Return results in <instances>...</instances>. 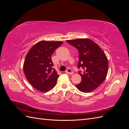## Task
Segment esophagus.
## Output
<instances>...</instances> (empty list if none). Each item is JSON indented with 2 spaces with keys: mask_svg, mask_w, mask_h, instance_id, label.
<instances>
[{
  "mask_svg": "<svg viewBox=\"0 0 129 129\" xmlns=\"http://www.w3.org/2000/svg\"><path fill=\"white\" fill-rule=\"evenodd\" d=\"M66 73L68 74H73L72 70L71 68H68L67 70H66Z\"/></svg>",
  "mask_w": 129,
  "mask_h": 129,
  "instance_id": "esophagus-1",
  "label": "esophagus"
}]
</instances>
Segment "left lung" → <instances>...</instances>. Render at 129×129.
Here are the masks:
<instances>
[{
    "mask_svg": "<svg viewBox=\"0 0 129 129\" xmlns=\"http://www.w3.org/2000/svg\"><path fill=\"white\" fill-rule=\"evenodd\" d=\"M77 48L79 52L77 67L82 68L81 83L76 85L80 91L89 92L103 83L108 71L107 56L99 45L89 39H77L66 41Z\"/></svg>",
    "mask_w": 129,
    "mask_h": 129,
    "instance_id": "8db88e82",
    "label": "left lung"
}]
</instances>
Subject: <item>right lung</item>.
Wrapping results in <instances>:
<instances>
[{
  "label": "right lung",
  "mask_w": 129,
  "mask_h": 129,
  "mask_svg": "<svg viewBox=\"0 0 129 129\" xmlns=\"http://www.w3.org/2000/svg\"><path fill=\"white\" fill-rule=\"evenodd\" d=\"M63 42L41 41L35 44L27 53L24 63V72L29 83L38 90L47 92L55 86L58 77L51 56Z\"/></svg>",
  "instance_id": "right-lung-1"
}]
</instances>
